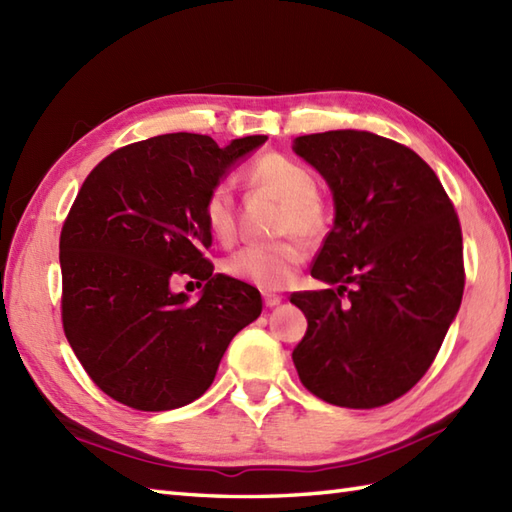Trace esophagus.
<instances>
[{"mask_svg":"<svg viewBox=\"0 0 512 512\" xmlns=\"http://www.w3.org/2000/svg\"><path fill=\"white\" fill-rule=\"evenodd\" d=\"M262 297H264V303H266L268 308H275V306H279L281 299H284L281 295H275V292H264Z\"/></svg>","mask_w":512,"mask_h":512,"instance_id":"esophagus-1","label":"esophagus"}]
</instances>
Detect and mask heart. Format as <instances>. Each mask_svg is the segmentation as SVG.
Returning <instances> with one entry per match:
<instances>
[{
    "label": "heart",
    "instance_id": "1",
    "mask_svg": "<svg viewBox=\"0 0 512 512\" xmlns=\"http://www.w3.org/2000/svg\"><path fill=\"white\" fill-rule=\"evenodd\" d=\"M246 184L257 193H268L281 202L277 235H301L317 239L328 228V206L317 191L312 173L277 151H268L255 158L244 171ZM204 224L215 239L231 244L237 235V204L233 189L226 182H217L206 193L202 206ZM308 246L297 237L286 242L246 246L224 262V273L262 290H279L288 286L306 262Z\"/></svg>",
    "mask_w": 512,
    "mask_h": 512
}]
</instances>
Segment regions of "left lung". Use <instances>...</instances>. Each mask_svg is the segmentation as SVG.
I'll use <instances>...</instances> for the list:
<instances>
[{
    "mask_svg": "<svg viewBox=\"0 0 512 512\" xmlns=\"http://www.w3.org/2000/svg\"><path fill=\"white\" fill-rule=\"evenodd\" d=\"M297 154L334 195V226L312 277L292 292L308 330L292 352L303 387L336 407L374 409L427 374L464 292L462 228L416 151L339 129L299 136Z\"/></svg>",
    "mask_w": 512,
    "mask_h": 512,
    "instance_id": "8db88e82",
    "label": "left lung"
}]
</instances>
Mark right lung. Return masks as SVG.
I'll return each mask as SVG.
<instances>
[{
	"mask_svg": "<svg viewBox=\"0 0 512 512\" xmlns=\"http://www.w3.org/2000/svg\"><path fill=\"white\" fill-rule=\"evenodd\" d=\"M268 136L217 147L165 134L112 151L76 193L59 239L65 339L94 385L138 411L189 405L233 336L262 314L259 290L213 275L202 206L226 169ZM178 276L206 280L189 302Z\"/></svg>",
	"mask_w": 512,
	"mask_h": 512,
	"instance_id": "right-lung-1",
	"label": "right lung"
}]
</instances>
